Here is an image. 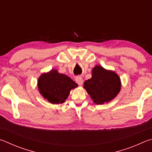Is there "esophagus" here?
I'll use <instances>...</instances> for the list:
<instances>
[{
  "mask_svg": "<svg viewBox=\"0 0 152 152\" xmlns=\"http://www.w3.org/2000/svg\"><path fill=\"white\" fill-rule=\"evenodd\" d=\"M76 83L78 84V85L82 86V84H83V82H84L83 78H82L81 76L76 77Z\"/></svg>",
  "mask_w": 152,
  "mask_h": 152,
  "instance_id": "obj_1",
  "label": "esophagus"
}]
</instances>
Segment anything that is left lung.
<instances>
[{
    "instance_id": "8db88e82",
    "label": "left lung",
    "mask_w": 152,
    "mask_h": 152,
    "mask_svg": "<svg viewBox=\"0 0 152 152\" xmlns=\"http://www.w3.org/2000/svg\"><path fill=\"white\" fill-rule=\"evenodd\" d=\"M84 88L94 103H108L116 97L121 90V80L114 71L96 65L92 70V78L86 80Z\"/></svg>"
}]
</instances>
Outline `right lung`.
I'll list each match as a JSON object with an SVG mask.
<instances>
[{"label": "right lung", "instance_id": "add662e5", "mask_svg": "<svg viewBox=\"0 0 152 152\" xmlns=\"http://www.w3.org/2000/svg\"><path fill=\"white\" fill-rule=\"evenodd\" d=\"M37 86L41 96L52 104L64 103L70 90L78 87V84L70 78L55 69L41 74Z\"/></svg>", "mask_w": 152, "mask_h": 152}]
</instances>
